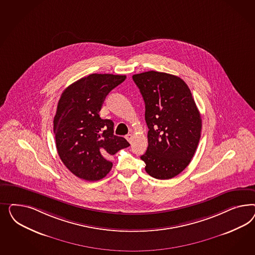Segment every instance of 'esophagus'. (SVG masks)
Wrapping results in <instances>:
<instances>
[{
  "mask_svg": "<svg viewBox=\"0 0 255 255\" xmlns=\"http://www.w3.org/2000/svg\"><path fill=\"white\" fill-rule=\"evenodd\" d=\"M125 137H126V139L131 143V140H132V134H131V133H128Z\"/></svg>",
  "mask_w": 255,
  "mask_h": 255,
  "instance_id": "1",
  "label": "esophagus"
}]
</instances>
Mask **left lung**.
I'll list each match as a JSON object with an SVG mask.
<instances>
[{
	"label": "left lung",
	"instance_id": "obj_1",
	"mask_svg": "<svg viewBox=\"0 0 255 255\" xmlns=\"http://www.w3.org/2000/svg\"><path fill=\"white\" fill-rule=\"evenodd\" d=\"M145 102L147 151L140 158L157 179L178 176L188 166L201 136L202 119L189 87L180 77L148 71L132 76Z\"/></svg>",
	"mask_w": 255,
	"mask_h": 255
}]
</instances>
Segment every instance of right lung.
<instances>
[{"mask_svg": "<svg viewBox=\"0 0 255 255\" xmlns=\"http://www.w3.org/2000/svg\"><path fill=\"white\" fill-rule=\"evenodd\" d=\"M125 78L92 74L68 86L61 95L53 121L56 147L64 165L77 178L89 181L105 178L113 165L110 157L130 146L114 134L111 120L99 116L107 95Z\"/></svg>", "mask_w": 255, "mask_h": 255, "instance_id": "add662e5", "label": "right lung"}]
</instances>
